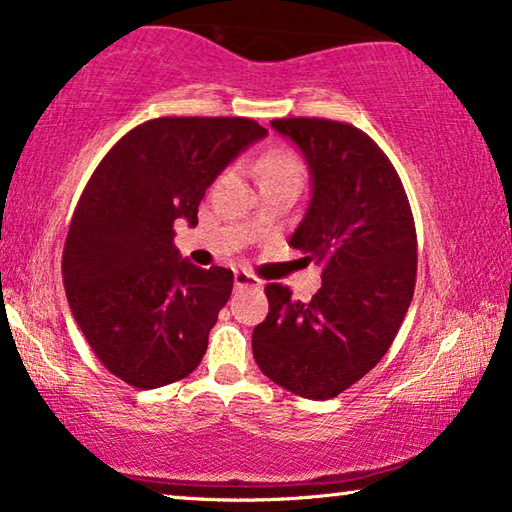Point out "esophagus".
I'll list each match as a JSON object with an SVG mask.
<instances>
[{"label":"esophagus","instance_id":"1","mask_svg":"<svg viewBox=\"0 0 512 512\" xmlns=\"http://www.w3.org/2000/svg\"><path fill=\"white\" fill-rule=\"evenodd\" d=\"M234 285L239 287V289H243V287L259 289V287H262V280L255 278L253 273H248V271H236V273H234Z\"/></svg>","mask_w":512,"mask_h":512}]
</instances>
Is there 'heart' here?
Returning <instances> with one entry per match:
<instances>
[{"mask_svg": "<svg viewBox=\"0 0 512 512\" xmlns=\"http://www.w3.org/2000/svg\"><path fill=\"white\" fill-rule=\"evenodd\" d=\"M259 177L264 179H292L299 181L303 177V165L299 156L289 149H271L259 160Z\"/></svg>", "mask_w": 512, "mask_h": 512, "instance_id": "obj_1", "label": "heart"}]
</instances>
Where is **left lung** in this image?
Wrapping results in <instances>:
<instances>
[{"label": "left lung", "mask_w": 512, "mask_h": 512, "mask_svg": "<svg viewBox=\"0 0 512 512\" xmlns=\"http://www.w3.org/2000/svg\"><path fill=\"white\" fill-rule=\"evenodd\" d=\"M310 170L308 211L289 239L322 266L310 303L289 287H264L269 315L253 331V356L294 395L329 400L388 352L416 287V227L402 181L375 142L331 119H273Z\"/></svg>", "instance_id": "left-lung-1"}]
</instances>
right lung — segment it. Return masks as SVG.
Wrapping results in <instances>:
<instances>
[{"label": "right lung", "instance_id": "add662e5", "mask_svg": "<svg viewBox=\"0 0 512 512\" xmlns=\"http://www.w3.org/2000/svg\"><path fill=\"white\" fill-rule=\"evenodd\" d=\"M266 133L246 117L151 119L91 174L61 273L75 322L114 377L147 391L200 365L234 276L183 259L174 223L195 227L207 188Z\"/></svg>", "mask_w": 512, "mask_h": 512}]
</instances>
